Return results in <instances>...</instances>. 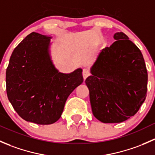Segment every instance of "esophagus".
I'll return each mask as SVG.
<instances>
[{"mask_svg": "<svg viewBox=\"0 0 155 155\" xmlns=\"http://www.w3.org/2000/svg\"><path fill=\"white\" fill-rule=\"evenodd\" d=\"M90 75V71H89L88 68H84L82 70V76H83L84 79H85L87 76Z\"/></svg>", "mask_w": 155, "mask_h": 155, "instance_id": "1", "label": "esophagus"}]
</instances>
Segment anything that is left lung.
<instances>
[{"label":"left lung","mask_w":155,"mask_h":155,"mask_svg":"<svg viewBox=\"0 0 155 155\" xmlns=\"http://www.w3.org/2000/svg\"><path fill=\"white\" fill-rule=\"evenodd\" d=\"M103 48L85 80L93 115L104 123L134 116L146 97L148 73L143 54L123 32Z\"/></svg>","instance_id":"8db88e82"}]
</instances>
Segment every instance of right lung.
Instances as JSON below:
<instances>
[{
    "label": "right lung",
    "instance_id": "1",
    "mask_svg": "<svg viewBox=\"0 0 155 155\" xmlns=\"http://www.w3.org/2000/svg\"><path fill=\"white\" fill-rule=\"evenodd\" d=\"M51 37L32 32L13 50L6 72L8 99L18 115L37 124L61 116L69 95L83 82L82 70L59 73L52 64Z\"/></svg>",
    "mask_w": 155,
    "mask_h": 155
}]
</instances>
